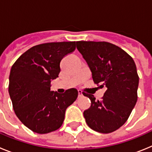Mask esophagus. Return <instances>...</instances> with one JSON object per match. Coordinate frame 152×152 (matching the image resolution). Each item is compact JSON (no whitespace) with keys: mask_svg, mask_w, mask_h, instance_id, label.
<instances>
[{"mask_svg":"<svg viewBox=\"0 0 152 152\" xmlns=\"http://www.w3.org/2000/svg\"><path fill=\"white\" fill-rule=\"evenodd\" d=\"M83 96L82 92H81L80 91H78V96H79V97H80V96Z\"/></svg>","mask_w":152,"mask_h":152,"instance_id":"34e87169","label":"esophagus"}]
</instances>
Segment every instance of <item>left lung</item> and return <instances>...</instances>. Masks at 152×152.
Returning a JSON list of instances; mask_svg holds the SVG:
<instances>
[{
  "label": "left lung",
  "instance_id": "left-lung-1",
  "mask_svg": "<svg viewBox=\"0 0 152 152\" xmlns=\"http://www.w3.org/2000/svg\"><path fill=\"white\" fill-rule=\"evenodd\" d=\"M92 73L95 84L106 91L101 100L84 93L91 101L84 111L90 128L100 133H110L128 119L137 102L139 77L132 58L123 49L107 42H76Z\"/></svg>",
  "mask_w": 152,
  "mask_h": 152
}]
</instances>
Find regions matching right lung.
<instances>
[{
	"label": "right lung",
	"instance_id": "add662e5",
	"mask_svg": "<svg viewBox=\"0 0 152 152\" xmlns=\"http://www.w3.org/2000/svg\"><path fill=\"white\" fill-rule=\"evenodd\" d=\"M75 48V42L35 45L12 66L8 91L13 110L23 124L34 132L45 134L59 129L66 109L77 99L75 88L61 94L50 91L51 81L61 71V59Z\"/></svg>",
	"mask_w": 152,
	"mask_h": 152
}]
</instances>
